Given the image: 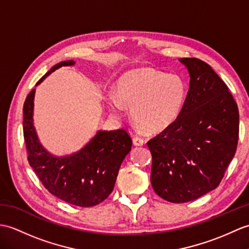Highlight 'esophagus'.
<instances>
[{"label":"esophagus","mask_w":249,"mask_h":249,"mask_svg":"<svg viewBox=\"0 0 249 249\" xmlns=\"http://www.w3.org/2000/svg\"><path fill=\"white\" fill-rule=\"evenodd\" d=\"M132 141H134V144H135V145H137V146H140V145H143V144H144L143 138L138 137V136L134 137V139H132Z\"/></svg>","instance_id":"esophagus-1"}]
</instances>
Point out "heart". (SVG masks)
<instances>
[{
    "mask_svg": "<svg viewBox=\"0 0 249 249\" xmlns=\"http://www.w3.org/2000/svg\"><path fill=\"white\" fill-rule=\"evenodd\" d=\"M118 99L108 98L114 114L121 104L131 108L135 123L146 131H160L175 122L180 114L188 93L187 84L178 74H165L151 68L125 73L115 88Z\"/></svg>",
    "mask_w": 249,
    "mask_h": 249,
    "instance_id": "heart-1",
    "label": "heart"
}]
</instances>
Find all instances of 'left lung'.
Here are the masks:
<instances>
[{
  "instance_id": "left-lung-1",
  "label": "left lung",
  "mask_w": 249,
  "mask_h": 249,
  "mask_svg": "<svg viewBox=\"0 0 249 249\" xmlns=\"http://www.w3.org/2000/svg\"><path fill=\"white\" fill-rule=\"evenodd\" d=\"M180 61L191 77L182 110L174 123L147 142L153 189L175 204L217 188L239 141V109L227 85L203 60Z\"/></svg>"
}]
</instances>
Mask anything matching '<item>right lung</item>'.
<instances>
[{
  "instance_id": "right-lung-1",
  "label": "right lung",
  "mask_w": 249,
  "mask_h": 249,
  "mask_svg": "<svg viewBox=\"0 0 249 249\" xmlns=\"http://www.w3.org/2000/svg\"><path fill=\"white\" fill-rule=\"evenodd\" d=\"M73 60L57 63L44 76ZM35 89L27 94L23 105V136L28 163L50 193L78 207H92L105 200L112 192L119 169L132 145L126 129L98 131L79 151L68 157H54L39 143L33 125Z\"/></svg>"
}]
</instances>
